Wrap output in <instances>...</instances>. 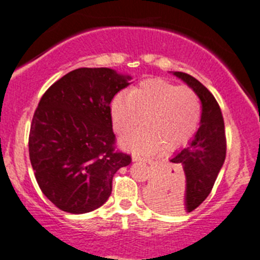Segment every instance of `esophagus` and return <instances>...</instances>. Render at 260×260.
Here are the masks:
<instances>
[{"mask_svg":"<svg viewBox=\"0 0 260 260\" xmlns=\"http://www.w3.org/2000/svg\"><path fill=\"white\" fill-rule=\"evenodd\" d=\"M133 161H140V163H149L150 164L151 161V159H148V158H145V156H140V155H133Z\"/></svg>","mask_w":260,"mask_h":260,"instance_id":"obj_1","label":"esophagus"}]
</instances>
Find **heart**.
Returning a JSON list of instances; mask_svg holds the SVG:
<instances>
[{"label": "heart", "mask_w": 260, "mask_h": 260, "mask_svg": "<svg viewBox=\"0 0 260 260\" xmlns=\"http://www.w3.org/2000/svg\"><path fill=\"white\" fill-rule=\"evenodd\" d=\"M122 146L141 153L168 150L186 143L196 130L201 117V102L196 92L163 79H146L131 92L121 91L111 102V116L120 133Z\"/></svg>", "instance_id": "heart-1"}]
</instances>
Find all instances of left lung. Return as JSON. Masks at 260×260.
<instances>
[{
	"label": "left lung",
	"mask_w": 260,
	"mask_h": 260,
	"mask_svg": "<svg viewBox=\"0 0 260 260\" xmlns=\"http://www.w3.org/2000/svg\"><path fill=\"white\" fill-rule=\"evenodd\" d=\"M196 92L202 105L201 121L194 138L176 151L171 161L177 167L163 187L154 191L151 204L169 214L192 212L211 192L226 155L225 125L220 106L211 92L192 76L173 72Z\"/></svg>",
	"instance_id": "left-lung-1"
}]
</instances>
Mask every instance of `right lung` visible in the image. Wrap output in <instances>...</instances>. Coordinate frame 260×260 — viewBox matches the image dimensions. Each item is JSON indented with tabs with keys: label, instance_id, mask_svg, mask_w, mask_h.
<instances>
[{
	"label": "right lung",
	"instance_id": "right-lung-1",
	"mask_svg": "<svg viewBox=\"0 0 260 260\" xmlns=\"http://www.w3.org/2000/svg\"><path fill=\"white\" fill-rule=\"evenodd\" d=\"M131 77L111 68H78L51 84L32 117L29 154L44 196L61 211L101 207L114 174L129 166L115 150L111 104Z\"/></svg>",
	"mask_w": 260,
	"mask_h": 260
}]
</instances>
